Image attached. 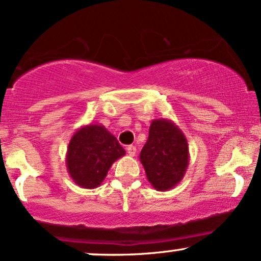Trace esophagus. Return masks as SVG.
I'll return each instance as SVG.
<instances>
[{"label": "esophagus", "instance_id": "obj_1", "mask_svg": "<svg viewBox=\"0 0 261 261\" xmlns=\"http://www.w3.org/2000/svg\"><path fill=\"white\" fill-rule=\"evenodd\" d=\"M126 150H127L128 155H131V156H134L135 154H136V152H137L136 147H135V146H127V148H126Z\"/></svg>", "mask_w": 261, "mask_h": 261}]
</instances>
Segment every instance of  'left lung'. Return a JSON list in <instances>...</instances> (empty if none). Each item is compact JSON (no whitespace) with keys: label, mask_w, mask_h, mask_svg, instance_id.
<instances>
[{"label":"left lung","mask_w":261,"mask_h":261,"mask_svg":"<svg viewBox=\"0 0 261 261\" xmlns=\"http://www.w3.org/2000/svg\"><path fill=\"white\" fill-rule=\"evenodd\" d=\"M140 161L147 180L156 191L171 190L182 181L190 163L186 136L170 119H154Z\"/></svg>","instance_id":"1"}]
</instances>
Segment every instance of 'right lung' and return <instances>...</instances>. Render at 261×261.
<instances>
[{
  "label": "right lung",
  "instance_id": "right-lung-1",
  "mask_svg": "<svg viewBox=\"0 0 261 261\" xmlns=\"http://www.w3.org/2000/svg\"><path fill=\"white\" fill-rule=\"evenodd\" d=\"M125 155L117 137L100 124L84 125L69 141L67 170L77 186L92 190L100 186L113 163Z\"/></svg>",
  "mask_w": 261,
  "mask_h": 261
}]
</instances>
